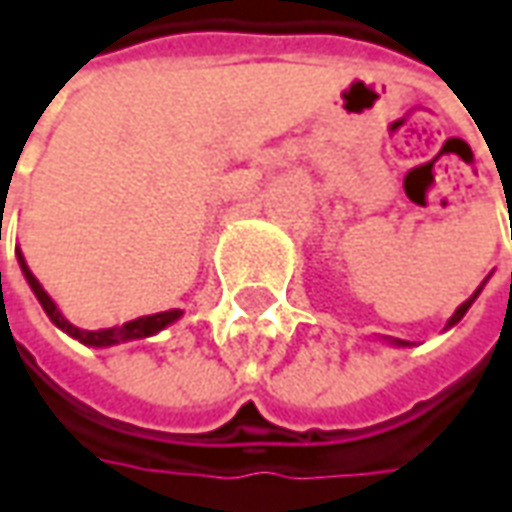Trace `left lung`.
Wrapping results in <instances>:
<instances>
[{
    "label": "left lung",
    "instance_id": "8db88e82",
    "mask_svg": "<svg viewBox=\"0 0 512 512\" xmlns=\"http://www.w3.org/2000/svg\"><path fill=\"white\" fill-rule=\"evenodd\" d=\"M488 280H490V274H488V277H485V280H482V283H479V288H476L474 294H471V297H468V300L462 302L460 308H457V311L451 314V319H448V322H446V330H448V328H454V325L460 322L462 316L468 314V308H471V305H474V302H476V297L482 294V288H485V283H488ZM384 342L392 344V347H412V342H403V339H389V336H387V339H384Z\"/></svg>",
    "mask_w": 512,
    "mask_h": 512
}]
</instances>
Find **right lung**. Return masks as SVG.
<instances>
[{
  "instance_id": "1",
  "label": "right lung",
  "mask_w": 512,
  "mask_h": 512,
  "mask_svg": "<svg viewBox=\"0 0 512 512\" xmlns=\"http://www.w3.org/2000/svg\"><path fill=\"white\" fill-rule=\"evenodd\" d=\"M16 257H19V266H22V274L27 285H30V291L36 294V300L41 302V308H44V314L50 316V322L55 328H61L66 336H72V339H78L86 347H114V344H123V342H137V339H151L154 333L159 330H165L168 325H173L176 319H182V308H170V311H159V314L151 316H137V319H131V322H123V325H114V328H100V330H86L78 328V325H72L64 314H61V308L55 305L50 294L44 291V285L38 283V277L30 271L27 266V260L19 252V246H16Z\"/></svg>"
}]
</instances>
